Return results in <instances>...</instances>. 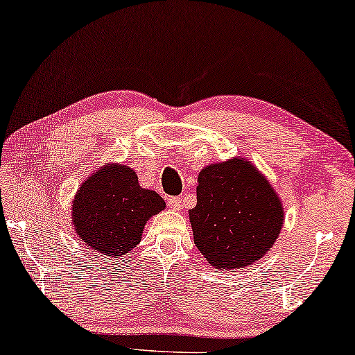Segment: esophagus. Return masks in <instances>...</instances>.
Here are the masks:
<instances>
[{
	"instance_id": "1",
	"label": "esophagus",
	"mask_w": 355,
	"mask_h": 355,
	"mask_svg": "<svg viewBox=\"0 0 355 355\" xmlns=\"http://www.w3.org/2000/svg\"><path fill=\"white\" fill-rule=\"evenodd\" d=\"M168 206H170L173 211H181V209H182V200L178 198V196H173V198L168 200Z\"/></svg>"
}]
</instances>
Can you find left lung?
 Listing matches in <instances>:
<instances>
[{"instance_id": "8db88e82", "label": "left lung", "mask_w": 355, "mask_h": 355, "mask_svg": "<svg viewBox=\"0 0 355 355\" xmlns=\"http://www.w3.org/2000/svg\"><path fill=\"white\" fill-rule=\"evenodd\" d=\"M189 218L195 245L207 263L220 272L237 270L270 252L283 228L284 207L252 162L232 157L200 171Z\"/></svg>"}]
</instances>
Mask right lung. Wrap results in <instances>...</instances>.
<instances>
[{
	"label": "right lung",
	"instance_id": "obj_1",
	"mask_svg": "<svg viewBox=\"0 0 355 355\" xmlns=\"http://www.w3.org/2000/svg\"><path fill=\"white\" fill-rule=\"evenodd\" d=\"M166 202L154 190L143 189L133 168L102 165L80 185L72 201V225L89 250L108 258H123L141 242L150 217Z\"/></svg>",
	"mask_w": 355,
	"mask_h": 355
}]
</instances>
